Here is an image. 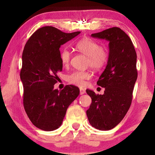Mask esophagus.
Masks as SVG:
<instances>
[{"instance_id":"1","label":"esophagus","mask_w":155,"mask_h":155,"mask_svg":"<svg viewBox=\"0 0 155 155\" xmlns=\"http://www.w3.org/2000/svg\"><path fill=\"white\" fill-rule=\"evenodd\" d=\"M85 92H86V91L84 90V89H80V94L81 95H83V94H85Z\"/></svg>"}]
</instances>
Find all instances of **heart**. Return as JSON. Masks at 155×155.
<instances>
[{
  "mask_svg": "<svg viewBox=\"0 0 155 155\" xmlns=\"http://www.w3.org/2000/svg\"><path fill=\"white\" fill-rule=\"evenodd\" d=\"M76 48L78 52L87 56L86 65L95 70H99L106 64L108 59V52L105 46H99L96 41L85 38L76 44ZM72 57V52L68 48H64L60 54L62 64L68 66ZM91 78L90 72L87 71H75L67 77V81L74 85L83 87L85 85V81Z\"/></svg>",
  "mask_w": 155,
  "mask_h": 155,
  "instance_id": "obj_1",
  "label": "heart"
}]
</instances>
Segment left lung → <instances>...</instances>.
<instances>
[{
	"instance_id": "obj_1",
	"label": "left lung",
	"mask_w": 155,
	"mask_h": 155,
	"mask_svg": "<svg viewBox=\"0 0 155 155\" xmlns=\"http://www.w3.org/2000/svg\"><path fill=\"white\" fill-rule=\"evenodd\" d=\"M91 36L108 41L109 52L106 68L97 81V85L105 88L104 94L86 90L91 98L86 113L93 127L109 130L122 121L130 108L137 78V54L129 37L118 27Z\"/></svg>"
}]
</instances>
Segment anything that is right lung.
Here are the masks:
<instances>
[{"label":"right lung","mask_w":155,"mask_h":155,"mask_svg":"<svg viewBox=\"0 0 155 155\" xmlns=\"http://www.w3.org/2000/svg\"><path fill=\"white\" fill-rule=\"evenodd\" d=\"M80 33H66L53 27H44L25 44L20 70L23 104L31 122L41 130L57 129L68 107L79 94L76 86L66 85L59 91L54 90V85L57 82V72L63 68L59 48Z\"/></svg>","instance_id":"obj_1"}]
</instances>
